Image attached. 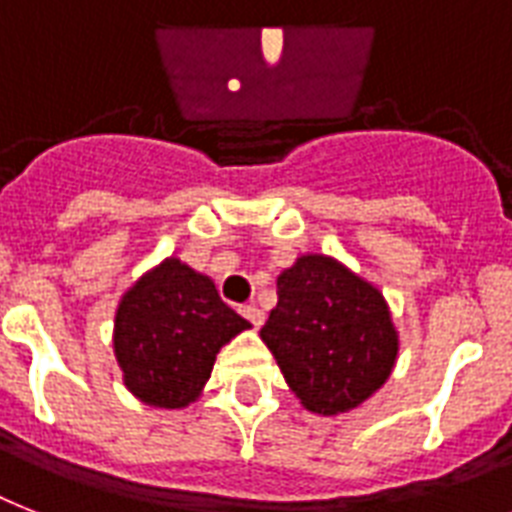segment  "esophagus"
Here are the masks:
<instances>
[{"label":"esophagus","mask_w":512,"mask_h":512,"mask_svg":"<svg viewBox=\"0 0 512 512\" xmlns=\"http://www.w3.org/2000/svg\"><path fill=\"white\" fill-rule=\"evenodd\" d=\"M241 316H244V319H247L249 324H252V327H255V329L263 327L265 313L260 311V308H257L255 303H252V305H244V308H241Z\"/></svg>","instance_id":"34e87169"}]
</instances>
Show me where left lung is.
<instances>
[{"instance_id": "obj_1", "label": "left lung", "mask_w": 512, "mask_h": 512, "mask_svg": "<svg viewBox=\"0 0 512 512\" xmlns=\"http://www.w3.org/2000/svg\"><path fill=\"white\" fill-rule=\"evenodd\" d=\"M276 289L260 337L308 412H350L385 385L398 332L380 289L327 255H300Z\"/></svg>"}]
</instances>
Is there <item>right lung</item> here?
Instances as JSON below:
<instances>
[{"mask_svg": "<svg viewBox=\"0 0 512 512\" xmlns=\"http://www.w3.org/2000/svg\"><path fill=\"white\" fill-rule=\"evenodd\" d=\"M249 327L220 300L215 281L167 257L116 308L114 353L124 385L143 404L183 409L207 385L220 348Z\"/></svg>", "mask_w": 512, "mask_h": 512, "instance_id": "1", "label": "right lung"}]
</instances>
